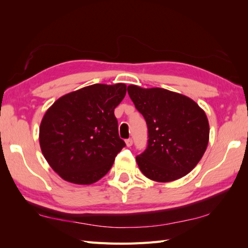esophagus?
<instances>
[{
  "mask_svg": "<svg viewBox=\"0 0 248 248\" xmlns=\"http://www.w3.org/2000/svg\"><path fill=\"white\" fill-rule=\"evenodd\" d=\"M125 145H127L128 147H131L133 145V140L132 139H128L127 140H125Z\"/></svg>",
  "mask_w": 248,
  "mask_h": 248,
  "instance_id": "1",
  "label": "esophagus"
}]
</instances>
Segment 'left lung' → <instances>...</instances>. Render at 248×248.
I'll use <instances>...</instances> for the list:
<instances>
[{
  "label": "left lung",
  "mask_w": 248,
  "mask_h": 248,
  "mask_svg": "<svg viewBox=\"0 0 248 248\" xmlns=\"http://www.w3.org/2000/svg\"><path fill=\"white\" fill-rule=\"evenodd\" d=\"M136 109L148 128V144L136 162L144 175L170 182L187 175L209 143L207 115L191 98L164 88L128 86Z\"/></svg>",
  "instance_id": "obj_1"
}]
</instances>
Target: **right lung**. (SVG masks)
<instances>
[{"label":"right lung","mask_w":248,"mask_h":248,"mask_svg":"<svg viewBox=\"0 0 248 248\" xmlns=\"http://www.w3.org/2000/svg\"><path fill=\"white\" fill-rule=\"evenodd\" d=\"M127 93L125 84H93L57 99L39 128L46 162L64 180L92 184L108 173L125 146L114 109Z\"/></svg>","instance_id":"obj_1"}]
</instances>
